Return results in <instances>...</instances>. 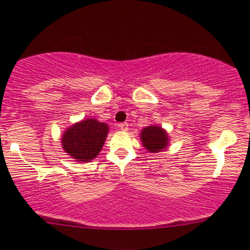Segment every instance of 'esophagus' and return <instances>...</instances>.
Instances as JSON below:
<instances>
[{"instance_id":"esophagus-1","label":"esophagus","mask_w":250,"mask_h":250,"mask_svg":"<svg viewBox=\"0 0 250 250\" xmlns=\"http://www.w3.org/2000/svg\"><path fill=\"white\" fill-rule=\"evenodd\" d=\"M118 127L122 131H127L128 130V124L127 123H122V124H118Z\"/></svg>"}]
</instances>
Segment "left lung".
Listing matches in <instances>:
<instances>
[{"label": "left lung", "mask_w": 250, "mask_h": 250, "mask_svg": "<svg viewBox=\"0 0 250 250\" xmlns=\"http://www.w3.org/2000/svg\"><path fill=\"white\" fill-rule=\"evenodd\" d=\"M141 141L149 153H160L169 146V136L160 125H149L141 130Z\"/></svg>", "instance_id": "8db88e82"}]
</instances>
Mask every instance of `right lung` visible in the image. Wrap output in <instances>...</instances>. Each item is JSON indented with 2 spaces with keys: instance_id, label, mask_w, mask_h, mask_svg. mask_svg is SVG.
I'll list each match as a JSON object with an SVG mask.
<instances>
[{
  "instance_id": "obj_1",
  "label": "right lung",
  "mask_w": 250,
  "mask_h": 250,
  "mask_svg": "<svg viewBox=\"0 0 250 250\" xmlns=\"http://www.w3.org/2000/svg\"><path fill=\"white\" fill-rule=\"evenodd\" d=\"M109 126L95 118L74 123L63 131L61 144L65 153L77 163H90L102 150Z\"/></svg>"
}]
</instances>
